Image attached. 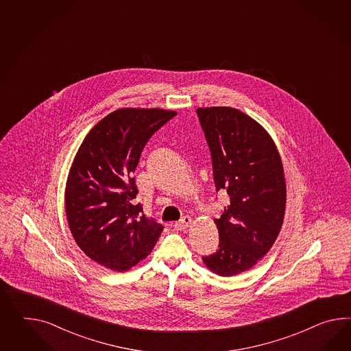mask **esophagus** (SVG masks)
I'll list each match as a JSON object with an SVG mask.
<instances>
[{"label": "esophagus", "instance_id": "1", "mask_svg": "<svg viewBox=\"0 0 351 351\" xmlns=\"http://www.w3.org/2000/svg\"><path fill=\"white\" fill-rule=\"evenodd\" d=\"M190 224H191V218H190L189 215H185V217H182V218L180 219L179 222L175 223L173 227H175L176 230L181 231V230H186Z\"/></svg>", "mask_w": 351, "mask_h": 351}]
</instances>
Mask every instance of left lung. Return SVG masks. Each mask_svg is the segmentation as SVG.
Instances as JSON below:
<instances>
[{"label":"left lung","instance_id":"obj_1","mask_svg":"<svg viewBox=\"0 0 351 351\" xmlns=\"http://www.w3.org/2000/svg\"><path fill=\"white\" fill-rule=\"evenodd\" d=\"M199 123L212 156L217 193L228 195L218 250L203 261L213 273L232 276L265 256L282 228L285 180L273 139L257 121L233 108H199Z\"/></svg>","mask_w":351,"mask_h":351}]
</instances>
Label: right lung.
I'll use <instances>...</instances> for the list:
<instances>
[{"label": "right lung", "instance_id": "1", "mask_svg": "<svg viewBox=\"0 0 351 351\" xmlns=\"http://www.w3.org/2000/svg\"><path fill=\"white\" fill-rule=\"evenodd\" d=\"M175 115L162 109L115 110L78 148L66 185V214L73 239L97 264L128 270L160 237L162 224L134 200L133 173L149 138Z\"/></svg>", "mask_w": 351, "mask_h": 351}]
</instances>
